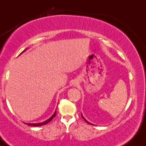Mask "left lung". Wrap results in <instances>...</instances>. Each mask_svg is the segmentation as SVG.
<instances>
[{
	"label": "left lung",
	"mask_w": 146,
	"mask_h": 146,
	"mask_svg": "<svg viewBox=\"0 0 146 146\" xmlns=\"http://www.w3.org/2000/svg\"><path fill=\"white\" fill-rule=\"evenodd\" d=\"M81 115H82V118H83V119H84V121H86L87 123H88V124H92V123H90V122H88V121H87V120L86 119H85V118H84V117H83V115H82V114H81ZM92 125H93V124H92Z\"/></svg>",
	"instance_id": "8db88e82"
}]
</instances>
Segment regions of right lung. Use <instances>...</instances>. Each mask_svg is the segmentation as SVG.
<instances>
[{
	"instance_id": "right-lung-1",
	"label": "right lung",
	"mask_w": 146,
	"mask_h": 146,
	"mask_svg": "<svg viewBox=\"0 0 146 146\" xmlns=\"http://www.w3.org/2000/svg\"><path fill=\"white\" fill-rule=\"evenodd\" d=\"M27 49V48H26V49H25L24 51H23V52H22V53H21V54H22V53H23V52L24 51H26V50ZM20 54V55H21ZM56 111L54 112V113H53V115H52V116L50 117L49 119H48L47 120H46V121H43V122H42V123H27V124L28 125H30V126H41V125H45V124H46V123H48V122H50L52 120V119L53 118V117H54L55 116H56Z\"/></svg>"
}]
</instances>
